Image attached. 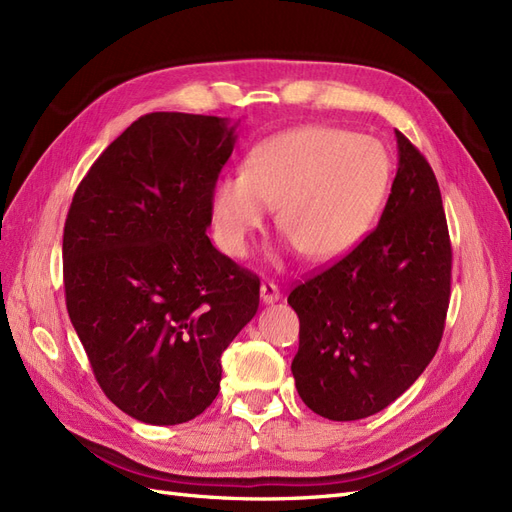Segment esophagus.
Returning <instances> with one entry per match:
<instances>
[{"mask_svg":"<svg viewBox=\"0 0 512 512\" xmlns=\"http://www.w3.org/2000/svg\"><path fill=\"white\" fill-rule=\"evenodd\" d=\"M280 290H277V286L273 284V282H262L260 284V301L265 303V305H273V303H277L280 301Z\"/></svg>","mask_w":512,"mask_h":512,"instance_id":"34e87169","label":"esophagus"}]
</instances>
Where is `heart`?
<instances>
[{
    "label": "heart",
    "mask_w": 512,
    "mask_h": 512,
    "mask_svg": "<svg viewBox=\"0 0 512 512\" xmlns=\"http://www.w3.org/2000/svg\"><path fill=\"white\" fill-rule=\"evenodd\" d=\"M393 162L374 136L333 126L273 134L245 158L243 173L211 188V218L222 250L250 252L254 232L277 207V226L316 262L354 250L374 224L391 185Z\"/></svg>",
    "instance_id": "b5f03b06"
}]
</instances>
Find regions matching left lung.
Wrapping results in <instances>:
<instances>
[{
    "instance_id": "obj_1",
    "label": "left lung",
    "mask_w": 512,
    "mask_h": 512,
    "mask_svg": "<svg viewBox=\"0 0 512 512\" xmlns=\"http://www.w3.org/2000/svg\"><path fill=\"white\" fill-rule=\"evenodd\" d=\"M397 175L376 230L299 284L292 376L305 406L359 421L404 395L436 354L451 297V239L436 175L395 130Z\"/></svg>"
}]
</instances>
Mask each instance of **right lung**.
<instances>
[{"instance_id":"1","label":"right lung","mask_w":512,"mask_h":512,"mask_svg":"<svg viewBox=\"0 0 512 512\" xmlns=\"http://www.w3.org/2000/svg\"><path fill=\"white\" fill-rule=\"evenodd\" d=\"M237 123L149 113L104 149L64 228L72 327L96 380L136 421L179 425L220 391V356L256 316L260 280L207 237Z\"/></svg>"}]
</instances>
